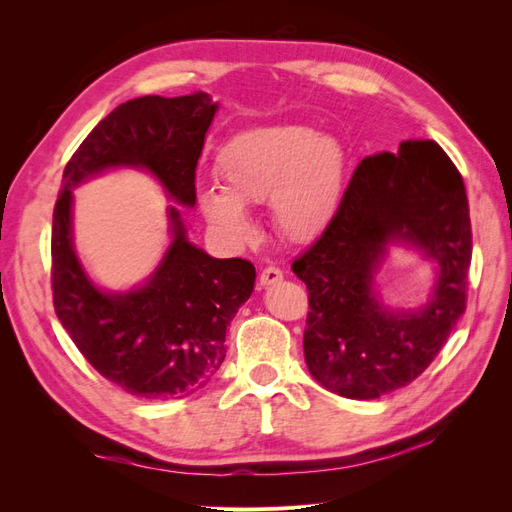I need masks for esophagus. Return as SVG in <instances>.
Listing matches in <instances>:
<instances>
[{"instance_id":"obj_1","label":"esophagus","mask_w":512,"mask_h":512,"mask_svg":"<svg viewBox=\"0 0 512 512\" xmlns=\"http://www.w3.org/2000/svg\"><path fill=\"white\" fill-rule=\"evenodd\" d=\"M284 280V273L277 269V267H267V269H262V273H260V277H258V282H260V286L262 288H267V286H273V284H277V282H282Z\"/></svg>"}]
</instances>
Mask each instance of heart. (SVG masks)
I'll return each mask as SVG.
<instances>
[{
    "mask_svg": "<svg viewBox=\"0 0 512 512\" xmlns=\"http://www.w3.org/2000/svg\"><path fill=\"white\" fill-rule=\"evenodd\" d=\"M215 173L222 190H198V207L224 237L250 239L245 205L269 200L275 228L292 243H312L342 205L348 153L337 138L307 126L256 128L222 147Z\"/></svg>",
    "mask_w": 512,
    "mask_h": 512,
    "instance_id": "obj_1",
    "label": "heart"
}]
</instances>
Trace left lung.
<instances>
[{
  "instance_id": "8db88e82",
  "label": "left lung",
  "mask_w": 512,
  "mask_h": 512,
  "mask_svg": "<svg viewBox=\"0 0 512 512\" xmlns=\"http://www.w3.org/2000/svg\"><path fill=\"white\" fill-rule=\"evenodd\" d=\"M391 244L434 262L427 304L384 306L375 277ZM472 228L455 164L433 141L367 156L348 183L333 224L292 271L309 292L305 363L324 389L376 399L416 380L466 312Z\"/></svg>"
}]
</instances>
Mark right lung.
<instances>
[{
    "mask_svg": "<svg viewBox=\"0 0 512 512\" xmlns=\"http://www.w3.org/2000/svg\"><path fill=\"white\" fill-rule=\"evenodd\" d=\"M218 113L209 94L143 96L119 104L70 158L53 211V303L61 327L100 374L134 397L196 393L226 356V329L250 299L252 262L213 258L166 209L170 245L143 284L104 290L74 247L72 190L113 168L145 170L177 205H196V164Z\"/></svg>",
    "mask_w": 512,
    "mask_h": 512,
    "instance_id": "right-lung-1",
    "label": "right lung"
}]
</instances>
